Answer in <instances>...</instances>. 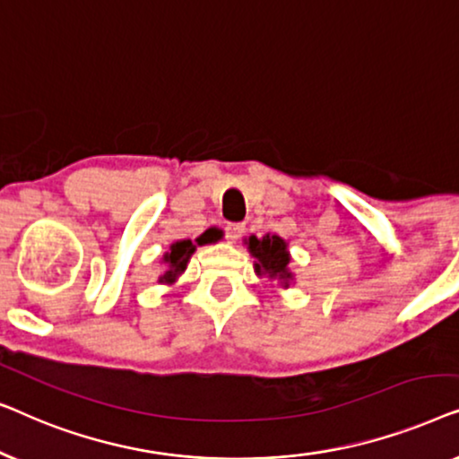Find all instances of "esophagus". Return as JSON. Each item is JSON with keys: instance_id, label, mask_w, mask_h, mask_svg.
Returning <instances> with one entry per match:
<instances>
[{"instance_id": "34e87169", "label": "esophagus", "mask_w": 459, "mask_h": 459, "mask_svg": "<svg viewBox=\"0 0 459 459\" xmlns=\"http://www.w3.org/2000/svg\"><path fill=\"white\" fill-rule=\"evenodd\" d=\"M244 230H247V225H244V223H228V225H225V238H228L230 242L240 240Z\"/></svg>"}]
</instances>
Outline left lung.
I'll use <instances>...</instances> for the list:
<instances>
[{
  "label": "left lung",
  "mask_w": 459,
  "mask_h": 459,
  "mask_svg": "<svg viewBox=\"0 0 459 459\" xmlns=\"http://www.w3.org/2000/svg\"><path fill=\"white\" fill-rule=\"evenodd\" d=\"M248 248L253 256H256V272L269 273V278H280V280H290V273H288V263H290V256H288L286 242L278 236H265L263 240H256L253 236L248 240Z\"/></svg>",
  "instance_id": "left-lung-1"
}]
</instances>
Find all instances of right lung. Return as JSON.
Listing matches in <instances>:
<instances>
[{"label": "right lung", "instance_id": "right-lung-1", "mask_svg": "<svg viewBox=\"0 0 459 459\" xmlns=\"http://www.w3.org/2000/svg\"><path fill=\"white\" fill-rule=\"evenodd\" d=\"M198 244H204V236L198 238L196 240ZM194 250H196V247L190 240H181V242H175L171 247V253L165 255V263H169V272L162 275L160 280L165 281H173L175 275L181 273L187 265V259H190Z\"/></svg>", "mask_w": 459, "mask_h": 459}]
</instances>
